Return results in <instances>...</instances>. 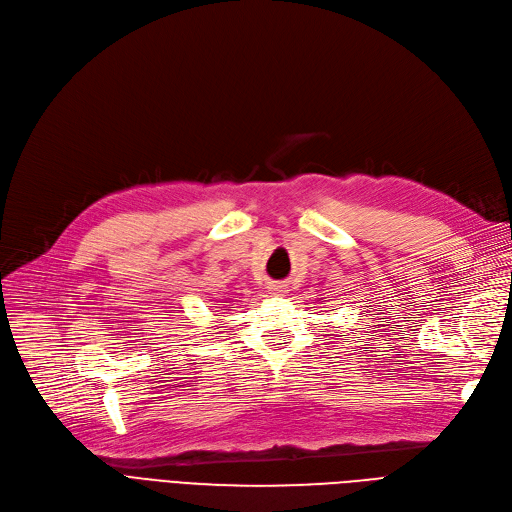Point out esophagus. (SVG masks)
Instances as JSON below:
<instances>
[{
	"instance_id": "34e87169",
	"label": "esophagus",
	"mask_w": 512,
	"mask_h": 512,
	"mask_svg": "<svg viewBox=\"0 0 512 512\" xmlns=\"http://www.w3.org/2000/svg\"><path fill=\"white\" fill-rule=\"evenodd\" d=\"M270 293L272 295H285L289 289H287V285L285 283H270Z\"/></svg>"
}]
</instances>
